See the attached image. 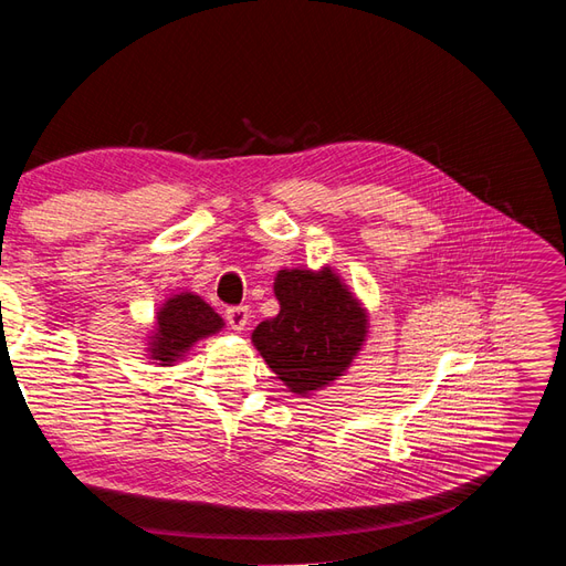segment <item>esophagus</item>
<instances>
[{
    "instance_id": "obj_1",
    "label": "esophagus",
    "mask_w": 566,
    "mask_h": 566,
    "mask_svg": "<svg viewBox=\"0 0 566 566\" xmlns=\"http://www.w3.org/2000/svg\"><path fill=\"white\" fill-rule=\"evenodd\" d=\"M227 323H229V327H231V329L243 332V329H245V325L251 323V311L245 308V306L229 308V311H227Z\"/></svg>"
}]
</instances>
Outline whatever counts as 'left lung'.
Wrapping results in <instances>:
<instances>
[{"label": "left lung", "mask_w": 566, "mask_h": 566, "mask_svg": "<svg viewBox=\"0 0 566 566\" xmlns=\"http://www.w3.org/2000/svg\"><path fill=\"white\" fill-rule=\"evenodd\" d=\"M272 289L280 313L251 342L289 392L311 397L352 368L368 337V308L329 265L282 268Z\"/></svg>", "instance_id": "8db88e82"}]
</instances>
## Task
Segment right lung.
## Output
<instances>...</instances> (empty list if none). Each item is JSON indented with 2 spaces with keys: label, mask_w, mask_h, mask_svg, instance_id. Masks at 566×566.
<instances>
[{
  "label": "right lung",
  "mask_w": 566,
  "mask_h": 566,
  "mask_svg": "<svg viewBox=\"0 0 566 566\" xmlns=\"http://www.w3.org/2000/svg\"><path fill=\"white\" fill-rule=\"evenodd\" d=\"M224 329L220 313L193 292L167 296L155 313V323L145 337V356L155 366H177L200 339H208Z\"/></svg>",
  "instance_id": "right-lung-1"
}]
</instances>
